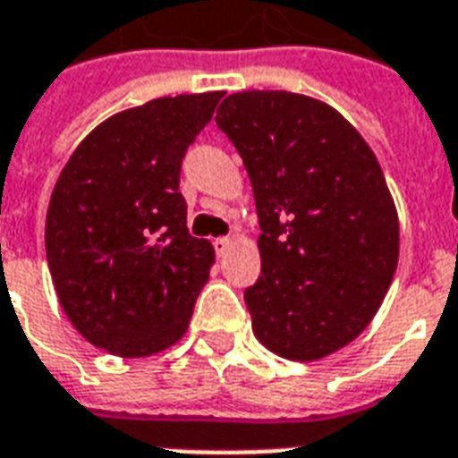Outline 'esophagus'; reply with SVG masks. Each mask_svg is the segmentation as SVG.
Instances as JSON below:
<instances>
[{
  "mask_svg": "<svg viewBox=\"0 0 458 458\" xmlns=\"http://www.w3.org/2000/svg\"><path fill=\"white\" fill-rule=\"evenodd\" d=\"M230 244H233V240H230V237H216L214 240L216 254H218V257H223V254L230 250Z\"/></svg>",
  "mask_w": 458,
  "mask_h": 458,
  "instance_id": "esophagus-1",
  "label": "esophagus"
}]
</instances>
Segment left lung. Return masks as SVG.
Here are the masks:
<instances>
[{
  "instance_id": "1",
  "label": "left lung",
  "mask_w": 458,
  "mask_h": 458,
  "mask_svg": "<svg viewBox=\"0 0 458 458\" xmlns=\"http://www.w3.org/2000/svg\"><path fill=\"white\" fill-rule=\"evenodd\" d=\"M257 201L261 276L244 290L257 340L316 361L363 333L397 271L399 218L383 168L340 111L285 89L223 99Z\"/></svg>"
}]
</instances>
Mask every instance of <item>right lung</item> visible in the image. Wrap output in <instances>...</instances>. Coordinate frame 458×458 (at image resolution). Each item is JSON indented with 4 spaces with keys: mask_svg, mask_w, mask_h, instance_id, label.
<instances>
[{
    "mask_svg": "<svg viewBox=\"0 0 458 458\" xmlns=\"http://www.w3.org/2000/svg\"><path fill=\"white\" fill-rule=\"evenodd\" d=\"M223 92L161 97L99 123L64 165L47 208L54 290L109 354L164 352L185 335L214 247L187 230L180 165Z\"/></svg>",
    "mask_w": 458,
    "mask_h": 458,
    "instance_id": "1",
    "label": "right lung"
}]
</instances>
